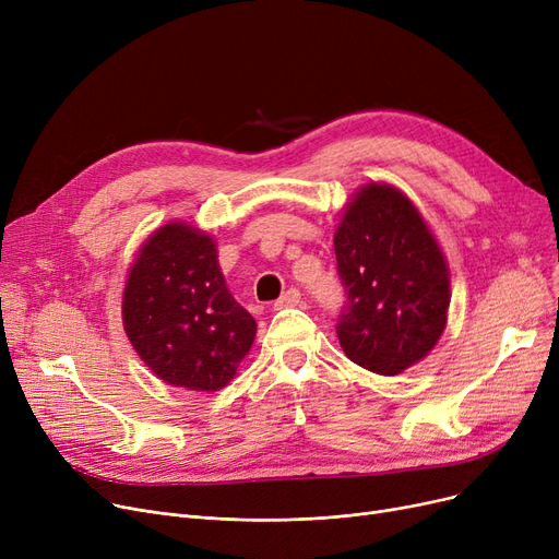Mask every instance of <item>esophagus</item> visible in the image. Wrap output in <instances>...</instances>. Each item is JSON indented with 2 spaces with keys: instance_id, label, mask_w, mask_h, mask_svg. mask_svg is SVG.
I'll return each mask as SVG.
<instances>
[{
  "instance_id": "34e87169",
  "label": "esophagus",
  "mask_w": 559,
  "mask_h": 559,
  "mask_svg": "<svg viewBox=\"0 0 559 559\" xmlns=\"http://www.w3.org/2000/svg\"><path fill=\"white\" fill-rule=\"evenodd\" d=\"M299 304H301V292L297 287H289L274 301V308L281 310V308H292V306H299Z\"/></svg>"
}]
</instances>
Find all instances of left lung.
Masks as SVG:
<instances>
[{
  "label": "left lung",
  "mask_w": 559,
  "mask_h": 559,
  "mask_svg": "<svg viewBox=\"0 0 559 559\" xmlns=\"http://www.w3.org/2000/svg\"><path fill=\"white\" fill-rule=\"evenodd\" d=\"M344 306L337 337L348 360L396 376L419 362L447 326L449 270L407 197L369 183L335 233Z\"/></svg>",
  "instance_id": "1"
}]
</instances>
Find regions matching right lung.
Returning <instances> with one entry per match:
<instances>
[{
	"instance_id": "1",
	"label": "right lung",
	"mask_w": 559,
	"mask_h": 559,
	"mask_svg": "<svg viewBox=\"0 0 559 559\" xmlns=\"http://www.w3.org/2000/svg\"><path fill=\"white\" fill-rule=\"evenodd\" d=\"M122 319L146 367L197 392L224 388L255 337V319L226 289L213 238L186 224H165L140 249Z\"/></svg>"
}]
</instances>
